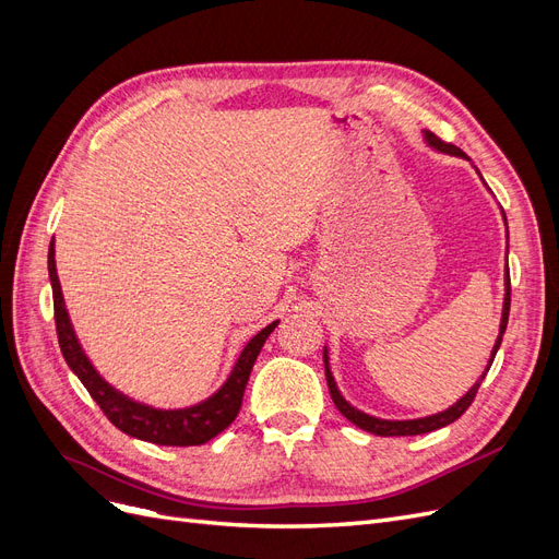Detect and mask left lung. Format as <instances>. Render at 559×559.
I'll use <instances>...</instances> for the list:
<instances>
[{"label": "left lung", "instance_id": "left-lung-1", "mask_svg": "<svg viewBox=\"0 0 559 559\" xmlns=\"http://www.w3.org/2000/svg\"><path fill=\"white\" fill-rule=\"evenodd\" d=\"M421 138H425L427 146H431L433 151H438V154H448V156H456V158H466V154L462 148H456L454 144H445L436 138L433 132L429 130H421ZM478 173V167H476ZM480 175V173H478ZM483 179V175H480ZM501 216H503V226H506V238H509V224H506V214L501 210ZM506 251H509V245H506ZM509 259V257H506ZM509 310H511V275H509V263H506V270H503V308H501V324H499V335L495 341V347H492V354H489L487 359V366H485V373L480 376V380L473 382V386L468 389V392L452 403L450 408L436 413V415H427V417H417V419H382V417H373L368 413H361L359 408H354L352 403L345 401V396L341 394V389H337L335 380H333V373H331V366H329V347H324V368H326V382H329V392H331V399L335 403V408L341 411L352 425H357L359 429L368 431V433H376V436H419V433H429V431H436V429H443L448 425H452L454 419H460L468 405L473 403V399H476L478 394V386L483 382V378L487 376L489 366H492L497 352H499V345H501V337L506 333V324H509Z\"/></svg>", "mask_w": 559, "mask_h": 559}]
</instances>
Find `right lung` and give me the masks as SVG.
<instances>
[{
	"label": "right lung",
	"mask_w": 559,
	"mask_h": 559,
	"mask_svg": "<svg viewBox=\"0 0 559 559\" xmlns=\"http://www.w3.org/2000/svg\"><path fill=\"white\" fill-rule=\"evenodd\" d=\"M48 277H50V289H53V308H56V329H58V343L62 349V357L67 366L72 368V373L81 380V384L88 389L93 401L103 408V413L109 417L116 429L123 433L140 438L146 443L156 445H202L212 441L216 433H222L230 421L238 417L245 386L249 382V373L261 347L265 345L267 335L275 331L280 319L261 329L240 352L238 361H235L230 376L226 382L216 389L212 396L205 401L186 405V408H156V405H148L142 401H134L121 389L109 384L103 376L97 373V368L88 359V354L83 352L79 337L74 333L70 312L64 306L62 286L58 280L56 270V242L50 240L48 247Z\"/></svg>",
	"instance_id": "right-lung-1"
}]
</instances>
